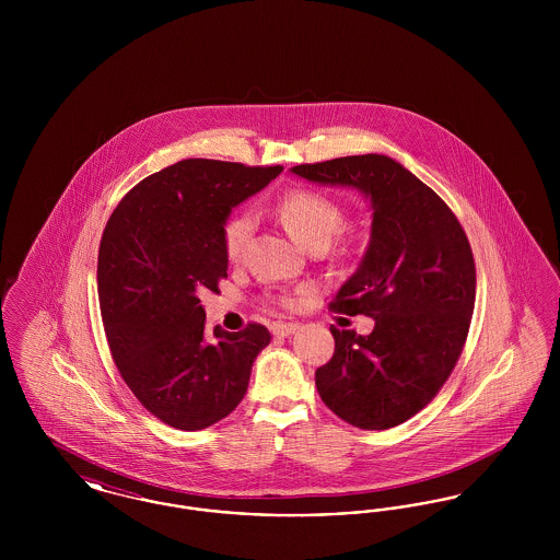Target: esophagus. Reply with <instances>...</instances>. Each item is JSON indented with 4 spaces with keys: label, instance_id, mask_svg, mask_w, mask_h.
Instances as JSON below:
<instances>
[{
    "label": "esophagus",
    "instance_id": "34e87169",
    "mask_svg": "<svg viewBox=\"0 0 560 560\" xmlns=\"http://www.w3.org/2000/svg\"><path fill=\"white\" fill-rule=\"evenodd\" d=\"M298 323H272V327H270V331L277 336V338H288V336H292L298 331Z\"/></svg>",
    "mask_w": 560,
    "mask_h": 560
}]
</instances>
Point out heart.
Listing matches in <instances>:
<instances>
[{"mask_svg": "<svg viewBox=\"0 0 560 560\" xmlns=\"http://www.w3.org/2000/svg\"><path fill=\"white\" fill-rule=\"evenodd\" d=\"M272 212L281 220V224L292 235V240L306 249H313V247L327 249L329 243L342 233L347 222L340 203H336L331 197L323 192L306 190V188L283 195L275 203ZM252 231H254L252 213H235L224 222L222 245L229 260L233 262L240 260L247 247V241L252 237ZM281 302L288 306L293 304L292 298H281Z\"/></svg>", "mask_w": 560, "mask_h": 560, "instance_id": "b5f03b06", "label": "heart"}]
</instances>
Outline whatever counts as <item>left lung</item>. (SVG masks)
<instances>
[{
  "label": "left lung",
  "mask_w": 560,
  "mask_h": 560,
  "mask_svg": "<svg viewBox=\"0 0 560 560\" xmlns=\"http://www.w3.org/2000/svg\"><path fill=\"white\" fill-rule=\"evenodd\" d=\"M292 174L354 188L372 206L368 249L331 311L375 325L370 336L331 327L334 357L315 373L320 399L352 427H399L434 399L462 354L477 293L470 243L447 203L393 158H338Z\"/></svg>",
  "instance_id": "8db88e82"
}]
</instances>
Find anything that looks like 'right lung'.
<instances>
[{"mask_svg": "<svg viewBox=\"0 0 560 560\" xmlns=\"http://www.w3.org/2000/svg\"><path fill=\"white\" fill-rule=\"evenodd\" d=\"M281 165L183 160L151 174L119 201L98 249V298L113 361L155 418L203 430L245 397L265 325L206 329L199 293L218 292L229 258L222 229Z\"/></svg>", "mask_w": 560, "mask_h": 560, "instance_id": "add662e5", "label": "right lung"}]
</instances>
